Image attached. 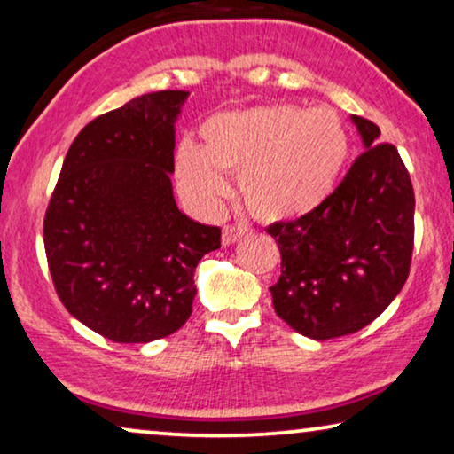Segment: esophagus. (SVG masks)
<instances>
[{
    "mask_svg": "<svg viewBox=\"0 0 454 454\" xmlns=\"http://www.w3.org/2000/svg\"><path fill=\"white\" fill-rule=\"evenodd\" d=\"M250 228L247 224H228L224 226V232H222V245H234L236 240H240L242 236H247Z\"/></svg>",
    "mask_w": 454,
    "mask_h": 454,
    "instance_id": "1",
    "label": "esophagus"
}]
</instances>
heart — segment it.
I'll return each instance as SVG.
<instances>
[{
	"label": "heart",
	"instance_id": "heart-1",
	"mask_svg": "<svg viewBox=\"0 0 454 454\" xmlns=\"http://www.w3.org/2000/svg\"><path fill=\"white\" fill-rule=\"evenodd\" d=\"M200 146H179L175 171L195 204L214 209L228 195L224 175L256 218L279 222L312 212L333 192L348 154L340 121L324 110L270 104L222 112L200 128Z\"/></svg>",
	"mask_w": 454,
	"mask_h": 454
}]
</instances>
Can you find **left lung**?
<instances>
[{"instance_id":"1","label":"left lung","mask_w":454,"mask_h":454,"mask_svg":"<svg viewBox=\"0 0 454 454\" xmlns=\"http://www.w3.org/2000/svg\"><path fill=\"white\" fill-rule=\"evenodd\" d=\"M364 151L320 206L267 228L279 245L273 308L314 340L353 334L395 300L414 250V189L394 145L373 121L350 116Z\"/></svg>"}]
</instances>
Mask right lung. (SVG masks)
Masks as SVG:
<instances>
[{"mask_svg": "<svg viewBox=\"0 0 454 454\" xmlns=\"http://www.w3.org/2000/svg\"><path fill=\"white\" fill-rule=\"evenodd\" d=\"M189 91H154L90 121L44 215L54 289L73 317L114 342L145 344L192 316L201 256L220 228L175 204V121Z\"/></svg>", "mask_w": 454, "mask_h": 454, "instance_id": "obj_1", "label": "right lung"}]
</instances>
